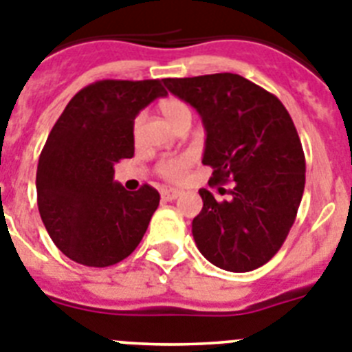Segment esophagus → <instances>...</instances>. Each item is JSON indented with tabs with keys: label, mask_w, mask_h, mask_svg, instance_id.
<instances>
[{
	"label": "esophagus",
	"mask_w": 352,
	"mask_h": 352,
	"mask_svg": "<svg viewBox=\"0 0 352 352\" xmlns=\"http://www.w3.org/2000/svg\"><path fill=\"white\" fill-rule=\"evenodd\" d=\"M160 194H162V199L164 201H174L176 197H179V194H182V192L176 190V188H164Z\"/></svg>",
	"instance_id": "34e87169"
}]
</instances>
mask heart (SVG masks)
I'll list each match as a JSON object with an SVG mask.
<instances>
[{
    "label": "heart",
    "mask_w": 352,
    "mask_h": 352,
    "mask_svg": "<svg viewBox=\"0 0 352 352\" xmlns=\"http://www.w3.org/2000/svg\"><path fill=\"white\" fill-rule=\"evenodd\" d=\"M160 112L165 117V121L169 122L170 126H178L183 121H190L192 119V110L185 101L178 98H167L160 103ZM142 122V116L137 117L135 121V130L139 128V124ZM194 162V155L190 153H183V155L176 156H167V158H162L158 164H156V174L160 178L167 179V182H179V179L187 174L188 167Z\"/></svg>",
    "instance_id": "obj_1"
}]
</instances>
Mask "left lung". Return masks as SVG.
Instances as JSON below:
<instances>
[{
	"mask_svg": "<svg viewBox=\"0 0 352 352\" xmlns=\"http://www.w3.org/2000/svg\"><path fill=\"white\" fill-rule=\"evenodd\" d=\"M164 85L203 119L210 185L231 183L224 201L199 190L203 210L192 221L197 249L230 272L265 265L283 245L305 192V153L292 117L240 74L165 78Z\"/></svg>",
	"mask_w": 352,
	"mask_h": 352,
	"instance_id": "obj_1",
	"label": "left lung"
}]
</instances>
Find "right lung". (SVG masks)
Segmentation results:
<instances>
[{"label": "right lung", "mask_w": 352, "mask_h": 352, "mask_svg": "<svg viewBox=\"0 0 352 352\" xmlns=\"http://www.w3.org/2000/svg\"><path fill=\"white\" fill-rule=\"evenodd\" d=\"M164 80H101L83 87L55 122L37 165V205L51 240L73 262L108 267L140 244L160 194L128 192L113 165L135 151L142 108L167 96Z\"/></svg>", "instance_id": "right-lung-1"}]
</instances>
